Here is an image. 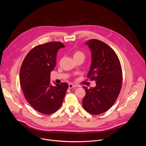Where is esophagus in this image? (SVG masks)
<instances>
[{"label":"esophagus","mask_w":146,"mask_h":146,"mask_svg":"<svg viewBox=\"0 0 146 146\" xmlns=\"http://www.w3.org/2000/svg\"><path fill=\"white\" fill-rule=\"evenodd\" d=\"M75 87H76V86L73 85V84H69V89H72V88H74Z\"/></svg>","instance_id":"1"}]
</instances>
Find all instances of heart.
Wrapping results in <instances>:
<instances>
[{"mask_svg": "<svg viewBox=\"0 0 146 146\" xmlns=\"http://www.w3.org/2000/svg\"><path fill=\"white\" fill-rule=\"evenodd\" d=\"M84 54L83 52H82L80 51H77L74 52V55H73V57L74 58H78V57H82L84 58Z\"/></svg>", "mask_w": 146, "mask_h": 146, "instance_id": "obj_1", "label": "heart"}]
</instances>
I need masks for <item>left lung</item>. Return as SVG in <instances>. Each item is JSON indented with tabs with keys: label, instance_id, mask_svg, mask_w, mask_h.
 I'll list each match as a JSON object with an SVG mask.
<instances>
[{
	"label": "left lung",
	"instance_id": "left-lung-1",
	"mask_svg": "<svg viewBox=\"0 0 146 146\" xmlns=\"http://www.w3.org/2000/svg\"><path fill=\"white\" fill-rule=\"evenodd\" d=\"M92 63L87 77L96 81V87L88 89L82 100V106L90 114L98 115L108 111L115 103L121 91L122 68L115 51L97 39L88 40Z\"/></svg>",
	"mask_w": 146,
	"mask_h": 146
}]
</instances>
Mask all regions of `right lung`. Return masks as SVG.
<instances>
[{
	"mask_svg": "<svg viewBox=\"0 0 146 146\" xmlns=\"http://www.w3.org/2000/svg\"><path fill=\"white\" fill-rule=\"evenodd\" d=\"M61 42L51 41L32 48L25 56L20 69V84L27 102L36 111L51 114L58 110L69 87L66 82L50 84V74L56 65Z\"/></svg>",
	"mask_w": 146,
	"mask_h": 146,
	"instance_id": "right-lung-1",
	"label": "right lung"
}]
</instances>
